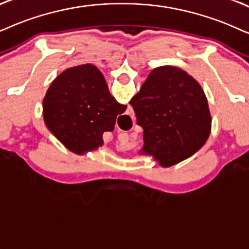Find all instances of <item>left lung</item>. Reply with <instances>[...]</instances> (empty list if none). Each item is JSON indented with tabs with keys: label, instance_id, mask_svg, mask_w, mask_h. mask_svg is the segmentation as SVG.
Returning a JSON list of instances; mask_svg holds the SVG:
<instances>
[{
	"label": "left lung",
	"instance_id": "obj_1",
	"mask_svg": "<svg viewBox=\"0 0 249 249\" xmlns=\"http://www.w3.org/2000/svg\"><path fill=\"white\" fill-rule=\"evenodd\" d=\"M130 105L143 128L140 154L169 168L204 146L212 116L202 87L186 71L160 67L150 72Z\"/></svg>",
	"mask_w": 249,
	"mask_h": 249
}]
</instances>
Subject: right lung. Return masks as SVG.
<instances>
[{"mask_svg": "<svg viewBox=\"0 0 249 249\" xmlns=\"http://www.w3.org/2000/svg\"><path fill=\"white\" fill-rule=\"evenodd\" d=\"M42 107L48 130L79 155L102 146L103 133L114 131L117 116L126 110L110 94L101 71L92 64L67 69L57 75Z\"/></svg>", "mask_w": 249, "mask_h": 249, "instance_id": "right-lung-1", "label": "right lung"}]
</instances>
